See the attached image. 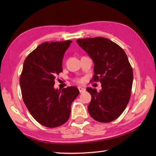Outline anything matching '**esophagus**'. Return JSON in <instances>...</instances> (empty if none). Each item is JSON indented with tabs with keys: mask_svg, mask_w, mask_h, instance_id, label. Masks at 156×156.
<instances>
[{
	"mask_svg": "<svg viewBox=\"0 0 156 156\" xmlns=\"http://www.w3.org/2000/svg\"><path fill=\"white\" fill-rule=\"evenodd\" d=\"M78 89H79V92H80L81 93V92H85V91H86V89H85L84 87H81V86L78 87Z\"/></svg>",
	"mask_w": 156,
	"mask_h": 156,
	"instance_id": "1",
	"label": "esophagus"
}]
</instances>
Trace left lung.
I'll return each mask as SVG.
<instances>
[{
    "mask_svg": "<svg viewBox=\"0 0 156 156\" xmlns=\"http://www.w3.org/2000/svg\"><path fill=\"white\" fill-rule=\"evenodd\" d=\"M77 44L92 60L94 81H100L102 89L87 87L92 96L88 111L100 122H110L120 116L130 98L133 72L127 55L122 48L104 37L87 38Z\"/></svg>",
    "mask_w": 156,
    "mask_h": 156,
    "instance_id": "8db88e82",
    "label": "left lung"
}]
</instances>
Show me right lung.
I'll return each mask as SVG.
<instances>
[{
    "label": "right lung",
    "mask_w": 156,
    "mask_h": 156,
    "mask_svg": "<svg viewBox=\"0 0 156 156\" xmlns=\"http://www.w3.org/2000/svg\"><path fill=\"white\" fill-rule=\"evenodd\" d=\"M72 41L45 42L29 54L20 79L23 101L41 125L55 128L66 123L79 91L75 86L55 89V76L62 71V59Z\"/></svg>",
    "instance_id": "obj_1"
}]
</instances>
